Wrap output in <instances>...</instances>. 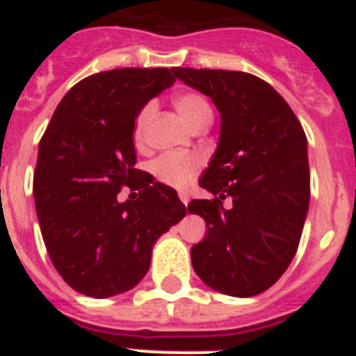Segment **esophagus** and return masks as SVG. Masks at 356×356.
<instances>
[{"label": "esophagus", "instance_id": "34e87169", "mask_svg": "<svg viewBox=\"0 0 356 356\" xmlns=\"http://www.w3.org/2000/svg\"><path fill=\"white\" fill-rule=\"evenodd\" d=\"M180 200H181V204L187 207V204H189V195H187V193H180Z\"/></svg>", "mask_w": 356, "mask_h": 356}]
</instances>
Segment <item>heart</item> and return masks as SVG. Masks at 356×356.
Here are the masks:
<instances>
[{
    "label": "heart",
    "mask_w": 356,
    "mask_h": 356,
    "mask_svg": "<svg viewBox=\"0 0 356 356\" xmlns=\"http://www.w3.org/2000/svg\"><path fill=\"white\" fill-rule=\"evenodd\" d=\"M172 104L176 111L185 118L191 127L200 129L207 127L213 122V107L209 99L193 90H180L172 96ZM154 104H145L134 116L132 122V142L138 149L145 145V132L149 122L154 116ZM202 160L195 154H184V152H163L149 163V171L161 184L175 187V189H185L191 181L195 180L200 172Z\"/></svg>",
    "instance_id": "b5f03b06"
}]
</instances>
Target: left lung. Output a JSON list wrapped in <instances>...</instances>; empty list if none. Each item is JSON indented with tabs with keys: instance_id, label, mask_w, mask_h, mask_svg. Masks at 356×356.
<instances>
[{
	"instance_id": "1",
	"label": "left lung",
	"mask_w": 356,
	"mask_h": 356,
	"mask_svg": "<svg viewBox=\"0 0 356 356\" xmlns=\"http://www.w3.org/2000/svg\"><path fill=\"white\" fill-rule=\"evenodd\" d=\"M209 96L222 114L218 149L200 185L211 200H193L207 234L191 248L193 269L231 296L264 293L284 275L300 243L309 207L307 138L271 85L240 70L172 69ZM234 202L231 210L223 200Z\"/></svg>"
}]
</instances>
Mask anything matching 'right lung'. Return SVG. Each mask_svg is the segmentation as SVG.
Wrapping results in <instances>:
<instances>
[{"label": "right lung", "instance_id": "add662e5", "mask_svg": "<svg viewBox=\"0 0 356 356\" xmlns=\"http://www.w3.org/2000/svg\"><path fill=\"white\" fill-rule=\"evenodd\" d=\"M176 81L172 69H114L63 96L40 140L34 202L56 271L81 295L107 298L136 286L151 249L187 209L176 191L134 167L132 122ZM122 186L136 200L118 202Z\"/></svg>", "mask_w": 356, "mask_h": 356}]
</instances>
